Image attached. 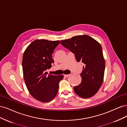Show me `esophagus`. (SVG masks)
Listing matches in <instances>:
<instances>
[{"label": "esophagus", "mask_w": 127, "mask_h": 127, "mask_svg": "<svg viewBox=\"0 0 127 127\" xmlns=\"http://www.w3.org/2000/svg\"><path fill=\"white\" fill-rule=\"evenodd\" d=\"M64 77H68V76H70V74H68V75H64Z\"/></svg>", "instance_id": "1"}]
</instances>
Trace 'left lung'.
Wrapping results in <instances>:
<instances>
[{
  "label": "left lung",
  "instance_id": "8db88e82",
  "mask_svg": "<svg viewBox=\"0 0 127 127\" xmlns=\"http://www.w3.org/2000/svg\"><path fill=\"white\" fill-rule=\"evenodd\" d=\"M61 43L74 53L77 62L84 64L80 74L82 82L74 87L75 93L84 98L93 96L101 87L104 75L105 60L101 44L87 35L62 40Z\"/></svg>",
  "mask_w": 127,
  "mask_h": 127
}]
</instances>
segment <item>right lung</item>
<instances>
[{"mask_svg":"<svg viewBox=\"0 0 127 127\" xmlns=\"http://www.w3.org/2000/svg\"><path fill=\"white\" fill-rule=\"evenodd\" d=\"M60 43V41L36 40L24 52L22 67L26 86L31 95L42 102H50L55 97L59 83L64 78L63 75L47 72L54 63L52 54Z\"/></svg>","mask_w":127,"mask_h":127,"instance_id":"1","label":"right lung"}]
</instances>
